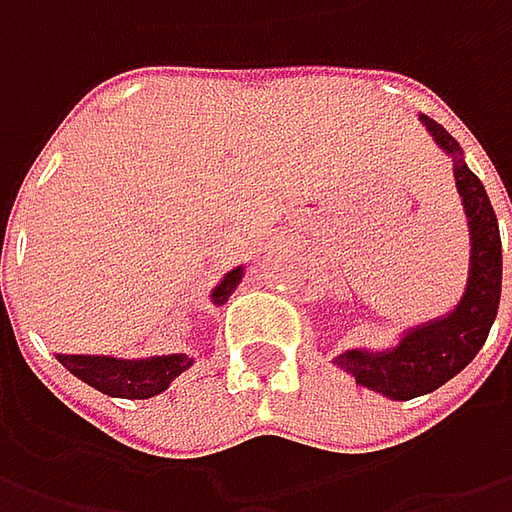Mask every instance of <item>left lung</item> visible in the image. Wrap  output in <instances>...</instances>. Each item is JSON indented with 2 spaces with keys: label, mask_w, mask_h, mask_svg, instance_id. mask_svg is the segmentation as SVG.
<instances>
[{
  "label": "left lung",
  "mask_w": 512,
  "mask_h": 512,
  "mask_svg": "<svg viewBox=\"0 0 512 512\" xmlns=\"http://www.w3.org/2000/svg\"><path fill=\"white\" fill-rule=\"evenodd\" d=\"M419 119L433 142L453 159V179L470 227V267L462 299L453 310L402 330L393 347H353L333 359V364L350 373L356 384L393 402L433 393L456 373H462L482 350L502 296V236L482 179L467 168L462 145L439 122L430 116Z\"/></svg>",
  "instance_id": "8db88e82"
}]
</instances>
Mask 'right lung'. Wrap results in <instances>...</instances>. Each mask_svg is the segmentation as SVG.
<instances>
[{
	"label": "right lung",
	"instance_id": "1",
	"mask_svg": "<svg viewBox=\"0 0 512 512\" xmlns=\"http://www.w3.org/2000/svg\"><path fill=\"white\" fill-rule=\"evenodd\" d=\"M245 276V265L233 267L222 276V282L210 290L213 305H225L230 293L239 287ZM59 364H65L76 379L90 384L93 390L116 396V399H150L170 387L176 376H182L193 364L187 353H168V356H150V359H116V356H73L56 353Z\"/></svg>",
	"mask_w": 512,
	"mask_h": 512
}]
</instances>
